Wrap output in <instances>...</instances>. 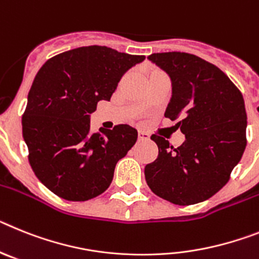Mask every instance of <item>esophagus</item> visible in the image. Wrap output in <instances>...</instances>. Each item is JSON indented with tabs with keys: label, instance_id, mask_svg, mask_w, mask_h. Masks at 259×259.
I'll list each match as a JSON object with an SVG mask.
<instances>
[{
	"label": "esophagus",
	"instance_id": "obj_1",
	"mask_svg": "<svg viewBox=\"0 0 259 259\" xmlns=\"http://www.w3.org/2000/svg\"><path fill=\"white\" fill-rule=\"evenodd\" d=\"M138 139H139V141H147V139H150V136H148V133L139 130V132H138Z\"/></svg>",
	"mask_w": 259,
	"mask_h": 259
}]
</instances>
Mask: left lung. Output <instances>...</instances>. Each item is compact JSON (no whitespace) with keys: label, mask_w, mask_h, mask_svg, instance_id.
I'll list each match as a JSON object with an SVG mask.
<instances>
[{"label":"left lung","mask_w":259,"mask_h":259,"mask_svg":"<svg viewBox=\"0 0 259 259\" xmlns=\"http://www.w3.org/2000/svg\"><path fill=\"white\" fill-rule=\"evenodd\" d=\"M148 60L172 82L164 116L185 134L173 147L151 136L159 155L145 168L157 197L180 206L203 202L223 188L246 147V111L241 92L219 67L190 53H152Z\"/></svg>","instance_id":"8db88e82"}]
</instances>
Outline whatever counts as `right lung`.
<instances>
[{
  "label": "right lung",
  "instance_id": "add662e5",
  "mask_svg": "<svg viewBox=\"0 0 259 259\" xmlns=\"http://www.w3.org/2000/svg\"><path fill=\"white\" fill-rule=\"evenodd\" d=\"M145 58L108 47H80L52 57L37 71L22 130L31 168L56 195L89 201L109 188L117 161L134 146L138 133L129 125L92 133L90 114Z\"/></svg>",
  "mask_w": 259,
  "mask_h": 259
}]
</instances>
